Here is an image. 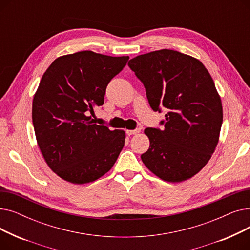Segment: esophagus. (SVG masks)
I'll list each match as a JSON object with an SVG mask.
<instances>
[{
  "label": "esophagus",
  "mask_w": 250,
  "mask_h": 250,
  "mask_svg": "<svg viewBox=\"0 0 250 250\" xmlns=\"http://www.w3.org/2000/svg\"><path fill=\"white\" fill-rule=\"evenodd\" d=\"M141 132L140 128H136V129H127L126 130V135L127 136H133V135H137Z\"/></svg>",
  "instance_id": "esophagus-1"
}]
</instances>
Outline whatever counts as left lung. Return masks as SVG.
Here are the masks:
<instances>
[{
  "label": "left lung",
  "instance_id": "left-lung-1",
  "mask_svg": "<svg viewBox=\"0 0 250 250\" xmlns=\"http://www.w3.org/2000/svg\"><path fill=\"white\" fill-rule=\"evenodd\" d=\"M127 64L144 84L152 109L167 111L162 129H145L150 147L143 163L168 182L192 177L211 159L223 123L211 75L198 59L171 49L138 56Z\"/></svg>",
  "mask_w": 250,
  "mask_h": 250
}]
</instances>
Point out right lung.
I'll list each match as a JSON object with an SVG mask.
<instances>
[{
  "label": "right lung",
  "mask_w": 250,
  "mask_h": 250,
  "mask_svg": "<svg viewBox=\"0 0 250 250\" xmlns=\"http://www.w3.org/2000/svg\"><path fill=\"white\" fill-rule=\"evenodd\" d=\"M127 61L84 50L56 59L43 74L32 123L46 164L63 180L84 185L100 178L123 150L124 130L98 125L89 114L103 104L108 83Z\"/></svg>",
  "instance_id": "obj_1"
}]
</instances>
